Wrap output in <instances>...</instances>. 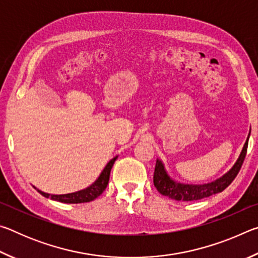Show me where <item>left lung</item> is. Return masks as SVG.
Returning a JSON list of instances; mask_svg holds the SVG:
<instances>
[{"label":"left lung","mask_w":258,"mask_h":258,"mask_svg":"<svg viewBox=\"0 0 258 258\" xmlns=\"http://www.w3.org/2000/svg\"><path fill=\"white\" fill-rule=\"evenodd\" d=\"M250 134V133H249ZM248 135L247 141L242 148L241 154H240L237 163L233 165V167L230 171L218 180L207 183V184H183V183H177L173 181L171 177L166 173L164 165L160 160L157 159L156 167L154 173V184L156 189L158 190L161 195L166 197L177 200V202H192V200H199L203 198H207L209 196L216 195L218 192H222L226 189L232 181L238 175V173L241 168L244 157L247 154L248 148Z\"/></svg>","instance_id":"left-lung-1"}]
</instances>
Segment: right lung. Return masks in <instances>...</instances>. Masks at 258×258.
Segmentation results:
<instances>
[{
	"label": "right lung",
	"instance_id": "obj_1",
	"mask_svg": "<svg viewBox=\"0 0 258 258\" xmlns=\"http://www.w3.org/2000/svg\"><path fill=\"white\" fill-rule=\"evenodd\" d=\"M117 159V157L112 158L109 163L107 164L106 167L100 174L98 180L95 181L92 185L86 187L84 190L73 192V194H67V195H49L45 194L41 190H37L42 196H44L46 198H51L56 202L60 203H66V204H81V203H89L92 202L95 198H98L102 192L106 190L109 182V176H110V171L111 167L113 166V163ZM36 189V187H35Z\"/></svg>",
	"mask_w": 258,
	"mask_h": 258
}]
</instances>
